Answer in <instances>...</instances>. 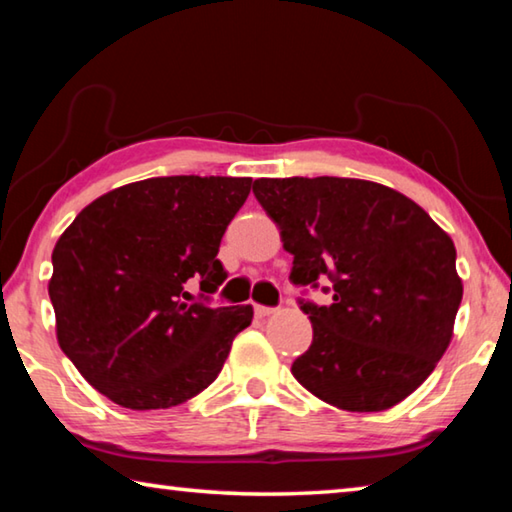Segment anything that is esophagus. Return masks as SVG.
<instances>
[{
  "instance_id": "1",
  "label": "esophagus",
  "mask_w": 512,
  "mask_h": 512,
  "mask_svg": "<svg viewBox=\"0 0 512 512\" xmlns=\"http://www.w3.org/2000/svg\"><path fill=\"white\" fill-rule=\"evenodd\" d=\"M255 314H257L259 318H266V316L275 314V309H273V307H264V305H255Z\"/></svg>"
}]
</instances>
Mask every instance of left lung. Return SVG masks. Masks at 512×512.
Listing matches in <instances>:
<instances>
[{"label":"left lung","instance_id":"8db88e82","mask_svg":"<svg viewBox=\"0 0 512 512\" xmlns=\"http://www.w3.org/2000/svg\"><path fill=\"white\" fill-rule=\"evenodd\" d=\"M253 194L293 255L291 280H332V305L291 372L318 400L375 413L406 400L449 348L463 298L452 237L411 198L357 178H259Z\"/></svg>","mask_w":512,"mask_h":512}]
</instances>
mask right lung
<instances>
[{
	"mask_svg": "<svg viewBox=\"0 0 512 512\" xmlns=\"http://www.w3.org/2000/svg\"><path fill=\"white\" fill-rule=\"evenodd\" d=\"M253 178L167 176L112 189L56 241L49 298L56 339L76 370L124 409L178 406L219 377L253 307L189 302L214 293L216 253Z\"/></svg>",
	"mask_w": 512,
	"mask_h": 512,
	"instance_id": "add662e5",
	"label": "right lung"
}]
</instances>
